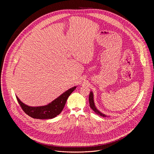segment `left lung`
I'll list each match as a JSON object with an SVG mask.
<instances>
[{
    "mask_svg": "<svg viewBox=\"0 0 154 154\" xmlns=\"http://www.w3.org/2000/svg\"><path fill=\"white\" fill-rule=\"evenodd\" d=\"M89 102H90V107L91 108V109L93 110L98 115L100 116H103V117H106V116L103 114H102V113H100L98 109L96 108L95 105H94V100H93V94L92 92H90V96H89Z\"/></svg>",
    "mask_w": 154,
    "mask_h": 154,
    "instance_id": "1",
    "label": "left lung"
}]
</instances>
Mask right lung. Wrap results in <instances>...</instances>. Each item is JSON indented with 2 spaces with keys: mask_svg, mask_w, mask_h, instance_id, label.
<instances>
[{
  "mask_svg": "<svg viewBox=\"0 0 154 154\" xmlns=\"http://www.w3.org/2000/svg\"><path fill=\"white\" fill-rule=\"evenodd\" d=\"M75 88L76 86L71 88L46 106L37 107L29 106L22 102L17 96L16 98L23 110L29 116L35 119H52L62 112L68 97Z\"/></svg>",
  "mask_w": 154,
  "mask_h": 154,
  "instance_id": "obj_1",
  "label": "right lung"
}]
</instances>
